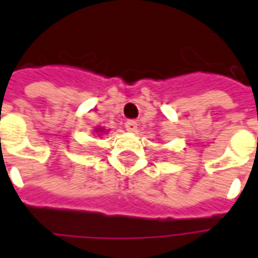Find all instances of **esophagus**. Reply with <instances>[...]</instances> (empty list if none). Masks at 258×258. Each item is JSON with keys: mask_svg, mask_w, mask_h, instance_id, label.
I'll list each match as a JSON object with an SVG mask.
<instances>
[{"mask_svg": "<svg viewBox=\"0 0 258 258\" xmlns=\"http://www.w3.org/2000/svg\"><path fill=\"white\" fill-rule=\"evenodd\" d=\"M137 128H138V124L134 120H130V121L125 122V130L130 133H134V131H137Z\"/></svg>", "mask_w": 258, "mask_h": 258, "instance_id": "obj_1", "label": "esophagus"}]
</instances>
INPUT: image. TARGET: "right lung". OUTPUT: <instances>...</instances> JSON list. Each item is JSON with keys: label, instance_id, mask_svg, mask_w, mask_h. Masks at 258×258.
<instances>
[{"label": "right lung", "instance_id": "1", "mask_svg": "<svg viewBox=\"0 0 258 258\" xmlns=\"http://www.w3.org/2000/svg\"><path fill=\"white\" fill-rule=\"evenodd\" d=\"M94 133H97V134H100V133H106V131H104V128H103V127H97V128L94 130Z\"/></svg>", "mask_w": 258, "mask_h": 258}]
</instances>
